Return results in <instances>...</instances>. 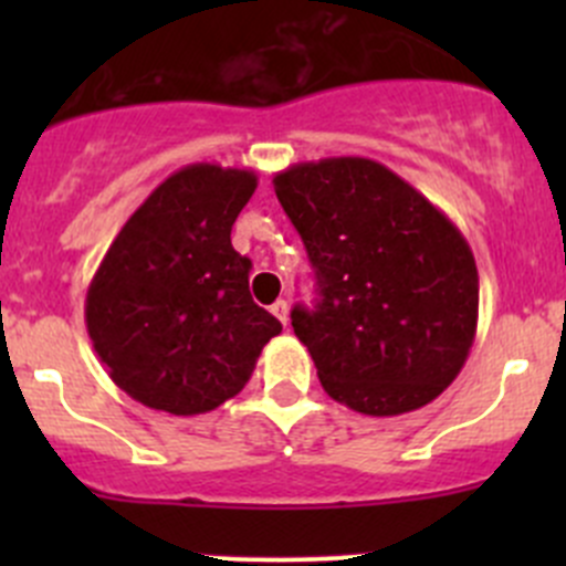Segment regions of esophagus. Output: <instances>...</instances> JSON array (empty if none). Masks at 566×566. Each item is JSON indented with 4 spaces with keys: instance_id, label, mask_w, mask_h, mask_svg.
I'll return each instance as SVG.
<instances>
[{
    "instance_id": "34e87169",
    "label": "esophagus",
    "mask_w": 566,
    "mask_h": 566,
    "mask_svg": "<svg viewBox=\"0 0 566 566\" xmlns=\"http://www.w3.org/2000/svg\"><path fill=\"white\" fill-rule=\"evenodd\" d=\"M271 312L279 317V323L287 325V319H290V304H287V301H276V304L271 306Z\"/></svg>"
}]
</instances>
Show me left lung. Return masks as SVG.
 Segmentation results:
<instances>
[{
  "label": "left lung",
  "instance_id": "left-lung-1",
  "mask_svg": "<svg viewBox=\"0 0 566 566\" xmlns=\"http://www.w3.org/2000/svg\"><path fill=\"white\" fill-rule=\"evenodd\" d=\"M315 268L319 301L293 310L328 397L364 416L424 408L458 378L479 317L462 232L373 158L293 164L273 177Z\"/></svg>",
  "mask_w": 566,
  "mask_h": 566
}]
</instances>
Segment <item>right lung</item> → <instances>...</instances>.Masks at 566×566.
<instances>
[{
	"mask_svg": "<svg viewBox=\"0 0 566 566\" xmlns=\"http://www.w3.org/2000/svg\"><path fill=\"white\" fill-rule=\"evenodd\" d=\"M256 188L251 169L188 164L134 210L101 260L84 319L108 378L172 416L219 408L249 384L282 323L249 293L232 224Z\"/></svg>",
	"mask_w": 566,
	"mask_h": 566,
	"instance_id": "right-lung-1",
	"label": "right lung"
}]
</instances>
